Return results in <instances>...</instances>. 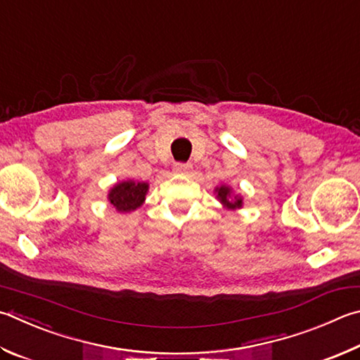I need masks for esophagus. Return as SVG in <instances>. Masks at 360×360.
Wrapping results in <instances>:
<instances>
[{
  "instance_id": "1",
  "label": "esophagus",
  "mask_w": 360,
  "mask_h": 360,
  "mask_svg": "<svg viewBox=\"0 0 360 360\" xmlns=\"http://www.w3.org/2000/svg\"><path fill=\"white\" fill-rule=\"evenodd\" d=\"M191 168H192V165L191 163H184V162H176L174 163V167H173V169L176 173H188L191 172Z\"/></svg>"
}]
</instances>
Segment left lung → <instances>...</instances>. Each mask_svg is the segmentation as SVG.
Instances as JSON below:
<instances>
[{"instance_id": "8db88e82", "label": "left lung", "mask_w": 360, "mask_h": 360, "mask_svg": "<svg viewBox=\"0 0 360 360\" xmlns=\"http://www.w3.org/2000/svg\"><path fill=\"white\" fill-rule=\"evenodd\" d=\"M215 191H217V198H219L221 202H224V205H226L228 207L234 209V207H240V205H243V200L238 198V197H234V200H231V197H230V188H228V187L221 186V187L215 188Z\"/></svg>"}]
</instances>
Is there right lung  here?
I'll list each match as a JSON object with an SVG mask.
<instances>
[{
	"label": "right lung",
	"instance_id": "1",
	"mask_svg": "<svg viewBox=\"0 0 360 360\" xmlns=\"http://www.w3.org/2000/svg\"><path fill=\"white\" fill-rule=\"evenodd\" d=\"M148 192L146 182L124 181L112 188L108 195V200L112 205L121 212H130L141 206L145 201V195Z\"/></svg>",
	"mask_w": 360,
	"mask_h": 360
}]
</instances>
